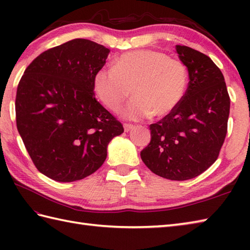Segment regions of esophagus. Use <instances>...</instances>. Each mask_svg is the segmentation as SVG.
<instances>
[{
	"instance_id": "1",
	"label": "esophagus",
	"mask_w": 250,
	"mask_h": 250,
	"mask_svg": "<svg viewBox=\"0 0 250 250\" xmlns=\"http://www.w3.org/2000/svg\"><path fill=\"white\" fill-rule=\"evenodd\" d=\"M124 128H125V132H129V131L134 129V125H130V124H125L124 125Z\"/></svg>"
}]
</instances>
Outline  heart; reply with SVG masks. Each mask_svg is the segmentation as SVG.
Here are the masks:
<instances>
[{"instance_id": "1", "label": "heart", "mask_w": 250, "mask_h": 250, "mask_svg": "<svg viewBox=\"0 0 250 250\" xmlns=\"http://www.w3.org/2000/svg\"><path fill=\"white\" fill-rule=\"evenodd\" d=\"M187 86V70L182 62L156 50L126 52L111 67L95 73L93 89L108 109L118 110L130 93L134 99L124 110L125 118L164 117L179 105Z\"/></svg>"}]
</instances>
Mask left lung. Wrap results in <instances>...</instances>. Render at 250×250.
Here are the masks:
<instances>
[{
    "label": "left lung",
    "mask_w": 250,
    "mask_h": 250,
    "mask_svg": "<svg viewBox=\"0 0 250 250\" xmlns=\"http://www.w3.org/2000/svg\"><path fill=\"white\" fill-rule=\"evenodd\" d=\"M176 52L188 70L187 91L171 114L149 125L151 140L141 158L158 176L187 180L218 158L227 135L230 97L220 68L209 57L180 45Z\"/></svg>",
    "instance_id": "obj_1"
}]
</instances>
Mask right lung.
Wrapping results in <instances>:
<instances>
[{"instance_id":"add662e5","label":"right lung","mask_w":250,"mask_h":250,"mask_svg":"<svg viewBox=\"0 0 250 250\" xmlns=\"http://www.w3.org/2000/svg\"><path fill=\"white\" fill-rule=\"evenodd\" d=\"M109 49L75 39L30 63L16 94L17 129L34 166L57 182L97 171L124 126L94 97L93 77Z\"/></svg>"}]
</instances>
